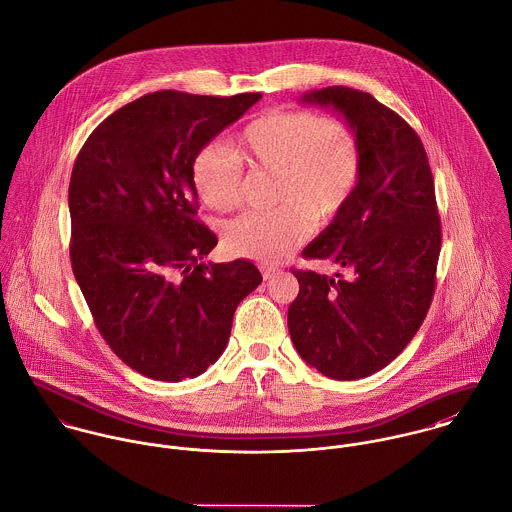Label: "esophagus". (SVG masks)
Wrapping results in <instances>:
<instances>
[{"label": "esophagus", "mask_w": 512, "mask_h": 512, "mask_svg": "<svg viewBox=\"0 0 512 512\" xmlns=\"http://www.w3.org/2000/svg\"><path fill=\"white\" fill-rule=\"evenodd\" d=\"M277 271H279L277 267H269V265H263V267H261V273H263V279H265V281L271 279V277H275Z\"/></svg>", "instance_id": "1"}]
</instances>
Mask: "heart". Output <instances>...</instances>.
I'll use <instances>...</instances> for the list:
<instances>
[{
	"label": "heart",
	"mask_w": 512,
	"mask_h": 512,
	"mask_svg": "<svg viewBox=\"0 0 512 512\" xmlns=\"http://www.w3.org/2000/svg\"><path fill=\"white\" fill-rule=\"evenodd\" d=\"M205 144L192 162L200 202L219 213L243 198V166L275 172V200L267 211H247L227 223L225 247L247 259L273 263L301 245L312 229L334 221L362 180L364 154L356 130L338 116L307 108L269 110L251 120L233 142Z\"/></svg>",
	"instance_id": "1"
}]
</instances>
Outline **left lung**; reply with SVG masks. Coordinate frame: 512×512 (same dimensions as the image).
Wrapping results in <instances>:
<instances>
[{
    "label": "left lung",
    "instance_id": "left-lung-1",
    "mask_svg": "<svg viewBox=\"0 0 512 512\" xmlns=\"http://www.w3.org/2000/svg\"><path fill=\"white\" fill-rule=\"evenodd\" d=\"M356 130L364 168L342 213L303 251L348 277L293 269L299 295L289 332L301 358L334 380L388 366L419 330L435 293L441 219L433 174L417 132L370 93L326 87L305 95Z\"/></svg>",
    "mask_w": 512,
    "mask_h": 512
}]
</instances>
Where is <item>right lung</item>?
Listing matches in <instances>:
<instances>
[{
	"label": "right lung",
	"instance_id": "obj_1",
	"mask_svg": "<svg viewBox=\"0 0 512 512\" xmlns=\"http://www.w3.org/2000/svg\"><path fill=\"white\" fill-rule=\"evenodd\" d=\"M261 99L158 91L91 132L71 174V267L110 350L138 374L196 378L227 346L237 305L263 277L245 259L209 263L192 162Z\"/></svg>",
	"mask_w": 512,
	"mask_h": 512
}]
</instances>
